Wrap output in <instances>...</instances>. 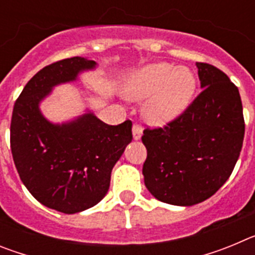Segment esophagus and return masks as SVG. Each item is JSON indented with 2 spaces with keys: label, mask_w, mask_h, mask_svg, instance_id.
<instances>
[{
  "label": "esophagus",
  "mask_w": 255,
  "mask_h": 255,
  "mask_svg": "<svg viewBox=\"0 0 255 255\" xmlns=\"http://www.w3.org/2000/svg\"><path fill=\"white\" fill-rule=\"evenodd\" d=\"M141 134H143V129H141L140 124H134L132 125V136H134L135 140L140 139Z\"/></svg>",
  "instance_id": "obj_1"
}]
</instances>
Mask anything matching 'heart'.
Returning a JSON list of instances; mask_svg holds the SVG:
<instances>
[{
    "mask_svg": "<svg viewBox=\"0 0 255 255\" xmlns=\"http://www.w3.org/2000/svg\"><path fill=\"white\" fill-rule=\"evenodd\" d=\"M197 79L186 67L167 62L150 64L134 74L124 93L131 100H145V116L153 123H166L179 116L195 93Z\"/></svg>",
    "mask_w": 255,
    "mask_h": 255,
    "instance_id": "1",
    "label": "heart"
}]
</instances>
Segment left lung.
Segmentation results:
<instances>
[{
  "label": "left lung",
  "mask_w": 255,
  "mask_h": 255,
  "mask_svg": "<svg viewBox=\"0 0 255 255\" xmlns=\"http://www.w3.org/2000/svg\"><path fill=\"white\" fill-rule=\"evenodd\" d=\"M200 92L162 128L144 129V184L163 203L193 206L224 185L238 162L245 123L240 93L213 65L197 62Z\"/></svg>",
  "instance_id": "left-lung-1"
}]
</instances>
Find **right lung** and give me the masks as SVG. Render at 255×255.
Here are the masks:
<instances>
[{
  "instance_id": "obj_1",
  "label": "right lung",
  "mask_w": 255,
  "mask_h": 255,
  "mask_svg": "<svg viewBox=\"0 0 255 255\" xmlns=\"http://www.w3.org/2000/svg\"><path fill=\"white\" fill-rule=\"evenodd\" d=\"M94 66L92 60L71 57L43 67L26 83L11 117V153L22 184L43 206L67 215L105 198L112 168L132 139L130 120L107 125L85 114L53 125L40 114L38 105L52 87Z\"/></svg>"
}]
</instances>
